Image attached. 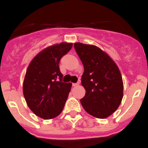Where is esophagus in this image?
I'll return each instance as SVG.
<instances>
[{"instance_id":"1","label":"esophagus","mask_w":148,"mask_h":148,"mask_svg":"<svg viewBox=\"0 0 148 148\" xmlns=\"http://www.w3.org/2000/svg\"><path fill=\"white\" fill-rule=\"evenodd\" d=\"M79 85V82H77V83H75V84H72V86H74V87H75V86H77Z\"/></svg>"}]
</instances>
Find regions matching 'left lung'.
<instances>
[{
	"mask_svg": "<svg viewBox=\"0 0 148 148\" xmlns=\"http://www.w3.org/2000/svg\"><path fill=\"white\" fill-rule=\"evenodd\" d=\"M84 67L81 84L86 95L81 101L90 115L106 118L115 112L123 97V82L118 66L99 47L74 44Z\"/></svg>",
	"mask_w": 148,
	"mask_h": 148,
	"instance_id": "8db88e82",
	"label": "left lung"
}]
</instances>
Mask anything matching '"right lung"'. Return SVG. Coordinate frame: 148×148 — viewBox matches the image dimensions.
Returning a JSON list of instances; mask_svg holds the SVG:
<instances>
[{"instance_id": "1", "label": "right lung", "mask_w": 148, "mask_h": 148, "mask_svg": "<svg viewBox=\"0 0 148 148\" xmlns=\"http://www.w3.org/2000/svg\"><path fill=\"white\" fill-rule=\"evenodd\" d=\"M72 47V43H60L44 49L33 59L23 81V95L32 111L49 120L63 110L72 84L62 81L60 59Z\"/></svg>"}]
</instances>
